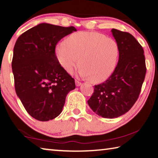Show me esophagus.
I'll use <instances>...</instances> for the list:
<instances>
[{"label":"esophagus","mask_w":158,"mask_h":158,"mask_svg":"<svg viewBox=\"0 0 158 158\" xmlns=\"http://www.w3.org/2000/svg\"><path fill=\"white\" fill-rule=\"evenodd\" d=\"M75 84H76L77 86H79V85H81V83L79 81H77V80H75Z\"/></svg>","instance_id":"34e87169"}]
</instances>
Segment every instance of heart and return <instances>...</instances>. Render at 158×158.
I'll use <instances>...</instances> for the list:
<instances>
[{"mask_svg": "<svg viewBox=\"0 0 158 158\" xmlns=\"http://www.w3.org/2000/svg\"><path fill=\"white\" fill-rule=\"evenodd\" d=\"M119 53L114 38L89 31L71 35L56 50L58 62L67 73H73L79 59V74L95 83L105 81L112 75Z\"/></svg>", "mask_w": 158, "mask_h": 158, "instance_id": "1", "label": "heart"}]
</instances>
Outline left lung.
<instances>
[{
    "label": "left lung",
    "mask_w": 158,
    "mask_h": 158,
    "mask_svg": "<svg viewBox=\"0 0 158 158\" xmlns=\"http://www.w3.org/2000/svg\"><path fill=\"white\" fill-rule=\"evenodd\" d=\"M111 33L120 49L116 68L105 82L95 85L88 100L92 110L106 118L121 116L132 107L146 73L143 49L135 37L114 28Z\"/></svg>",
    "instance_id": "8db88e82"
}]
</instances>
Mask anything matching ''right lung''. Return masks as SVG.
<instances>
[{
	"label": "right lung",
	"instance_id": "right-lung-1",
	"mask_svg": "<svg viewBox=\"0 0 158 158\" xmlns=\"http://www.w3.org/2000/svg\"><path fill=\"white\" fill-rule=\"evenodd\" d=\"M77 29L42 23L26 31L16 42L12 62L16 93L26 111L48 121L63 110L74 79L60 66L55 49L58 42Z\"/></svg>",
	"mask_w": 158,
	"mask_h": 158
}]
</instances>
